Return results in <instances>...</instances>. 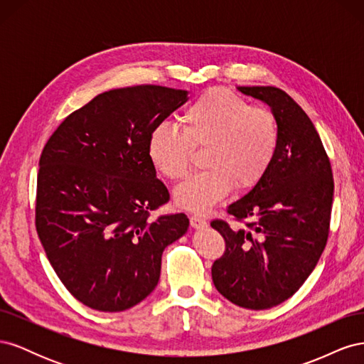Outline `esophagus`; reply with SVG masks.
Instances as JSON below:
<instances>
[{"label": "esophagus", "mask_w": 364, "mask_h": 364, "mask_svg": "<svg viewBox=\"0 0 364 364\" xmlns=\"http://www.w3.org/2000/svg\"><path fill=\"white\" fill-rule=\"evenodd\" d=\"M190 223H191V226L194 228V229H205V228H208V222L205 218H202V217H199V215H191L190 217Z\"/></svg>", "instance_id": "obj_1"}]
</instances>
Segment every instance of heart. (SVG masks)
Instances as JSON below:
<instances>
[{"instance_id": "heart-1", "label": "heart", "mask_w": 364, "mask_h": 364, "mask_svg": "<svg viewBox=\"0 0 364 364\" xmlns=\"http://www.w3.org/2000/svg\"><path fill=\"white\" fill-rule=\"evenodd\" d=\"M181 129L153 127L147 142L149 159L164 178L182 181L190 171L193 150L206 149L202 167L174 191L179 208L206 214L232 191L249 190L267 173L279 146L277 118L252 107L243 97L223 87L202 94L183 109Z\"/></svg>"}]
</instances>
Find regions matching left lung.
Listing matches in <instances>:
<instances>
[{"label": "left lung", "instance_id": "left-lung-1", "mask_svg": "<svg viewBox=\"0 0 364 364\" xmlns=\"http://www.w3.org/2000/svg\"><path fill=\"white\" fill-rule=\"evenodd\" d=\"M266 103L279 127V146L262 179L228 206L243 228L211 226L226 241L213 264L218 293L247 310L287 301L310 277L325 249L334 181L314 124L293 98L273 86H238Z\"/></svg>", "mask_w": 364, "mask_h": 364}]
</instances>
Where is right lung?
<instances>
[{"label": "right lung", "mask_w": 364, "mask_h": 364, "mask_svg": "<svg viewBox=\"0 0 364 364\" xmlns=\"http://www.w3.org/2000/svg\"><path fill=\"white\" fill-rule=\"evenodd\" d=\"M188 91L139 85L98 94L63 119L42 150L36 230L65 287L86 306L115 313L144 301L162 252L185 235V214L150 220L167 203L147 142Z\"/></svg>", "instance_id": "right-lung-1"}]
</instances>
